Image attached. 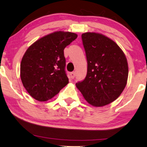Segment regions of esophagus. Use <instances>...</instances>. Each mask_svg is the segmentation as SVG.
<instances>
[{
    "label": "esophagus",
    "instance_id": "obj_1",
    "mask_svg": "<svg viewBox=\"0 0 147 147\" xmlns=\"http://www.w3.org/2000/svg\"><path fill=\"white\" fill-rule=\"evenodd\" d=\"M70 76H71V79H74V78H75V76H76V72L75 71L71 72V73H70Z\"/></svg>",
    "mask_w": 147,
    "mask_h": 147
}]
</instances>
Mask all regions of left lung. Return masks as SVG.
I'll return each instance as SVG.
<instances>
[{"instance_id": "left-lung-1", "label": "left lung", "mask_w": 147, "mask_h": 147, "mask_svg": "<svg viewBox=\"0 0 147 147\" xmlns=\"http://www.w3.org/2000/svg\"><path fill=\"white\" fill-rule=\"evenodd\" d=\"M87 60V74L76 86L89 104L102 107L113 102L126 85L128 65L124 52L102 34L81 35Z\"/></svg>"}]
</instances>
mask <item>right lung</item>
Wrapping results in <instances>:
<instances>
[{
	"mask_svg": "<svg viewBox=\"0 0 147 147\" xmlns=\"http://www.w3.org/2000/svg\"><path fill=\"white\" fill-rule=\"evenodd\" d=\"M77 37L76 33L57 31L36 41L25 53L20 66L21 79L35 100L51 99L69 83L64 49Z\"/></svg>",
	"mask_w": 147,
	"mask_h": 147,
	"instance_id": "right-lung-1",
	"label": "right lung"
}]
</instances>
